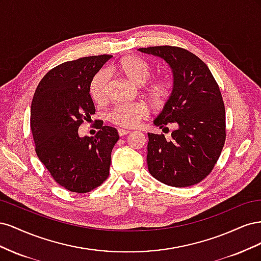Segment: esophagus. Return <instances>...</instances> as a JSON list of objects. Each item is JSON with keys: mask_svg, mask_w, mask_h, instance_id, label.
<instances>
[{"mask_svg": "<svg viewBox=\"0 0 261 261\" xmlns=\"http://www.w3.org/2000/svg\"><path fill=\"white\" fill-rule=\"evenodd\" d=\"M117 132H118V135H120V137L125 136V135H128V134L130 133L129 130H126V129H123V128H120Z\"/></svg>", "mask_w": 261, "mask_h": 261, "instance_id": "34e87169", "label": "esophagus"}]
</instances>
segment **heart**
Here are the masks:
<instances>
[{
    "label": "heart",
    "mask_w": 261,
    "mask_h": 261,
    "mask_svg": "<svg viewBox=\"0 0 261 261\" xmlns=\"http://www.w3.org/2000/svg\"><path fill=\"white\" fill-rule=\"evenodd\" d=\"M116 69L122 73L133 84L141 86L148 82L151 75V67L139 57L130 55L126 57L116 65ZM109 73L100 70L93 76L90 83L89 92L92 100L97 103H102L108 99ZM147 93L149 98L155 103H163L170 97L171 86L165 81H155L148 86ZM147 116L146 109L140 105H124L116 107L109 114L110 121L122 127L134 128L139 122Z\"/></svg>",
    "instance_id": "b5f03b06"
}]
</instances>
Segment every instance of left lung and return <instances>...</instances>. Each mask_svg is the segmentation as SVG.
<instances>
[{
    "label": "left lung",
    "mask_w": 261,
    "mask_h": 261,
    "mask_svg": "<svg viewBox=\"0 0 261 261\" xmlns=\"http://www.w3.org/2000/svg\"><path fill=\"white\" fill-rule=\"evenodd\" d=\"M168 63L173 90L153 124L174 123L171 138L148 133V170L161 183L186 187L212 171L225 141V109L210 69L195 54L177 46L141 48ZM165 128V127H164Z\"/></svg>",
    "instance_id": "obj_1"
}]
</instances>
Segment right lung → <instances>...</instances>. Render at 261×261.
<instances>
[{"mask_svg":"<svg viewBox=\"0 0 261 261\" xmlns=\"http://www.w3.org/2000/svg\"><path fill=\"white\" fill-rule=\"evenodd\" d=\"M111 58L103 54L62 63L45 74L31 102L37 155L69 192H90L109 176L112 149L120 138L117 130L100 122L96 136L81 137L78 128L96 112L90 83Z\"/></svg>","mask_w":261,"mask_h":261,"instance_id":"obj_1","label":"right lung"}]
</instances>
